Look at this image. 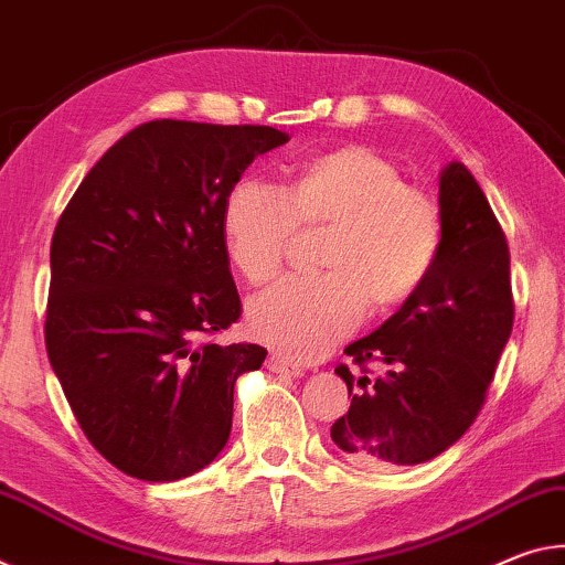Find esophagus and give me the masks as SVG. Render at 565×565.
I'll use <instances>...</instances> for the list:
<instances>
[{
	"label": "esophagus",
	"mask_w": 565,
	"mask_h": 565,
	"mask_svg": "<svg viewBox=\"0 0 565 565\" xmlns=\"http://www.w3.org/2000/svg\"><path fill=\"white\" fill-rule=\"evenodd\" d=\"M267 370H270V373H277V375H288V377H300L305 370L300 367V365H295L290 358H285V355H277V353H273L270 358H267Z\"/></svg>",
	"instance_id": "1"
}]
</instances>
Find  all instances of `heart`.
<instances>
[{
  "mask_svg": "<svg viewBox=\"0 0 565 565\" xmlns=\"http://www.w3.org/2000/svg\"><path fill=\"white\" fill-rule=\"evenodd\" d=\"M300 225H332L322 245L326 275L288 277L249 302L247 328L295 360H316L348 338L367 312L420 292L436 270L443 217L408 188L391 160L350 145L302 162L288 184L243 178L222 207V245L245 280L282 270Z\"/></svg>",
  "mask_w": 565,
  "mask_h": 565,
  "instance_id": "1",
  "label": "heart"
}]
</instances>
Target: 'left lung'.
Instances as JSON below:
<instances>
[{"instance_id":"left-lung-1","label":"left lung","mask_w":565,"mask_h":565,"mask_svg":"<svg viewBox=\"0 0 565 565\" xmlns=\"http://www.w3.org/2000/svg\"><path fill=\"white\" fill-rule=\"evenodd\" d=\"M438 202L436 270L395 316L345 348L358 365L383 363L385 375L335 367L353 401L330 438L355 466H418L450 448L483 408L511 338V253L466 164L443 168Z\"/></svg>"}]
</instances>
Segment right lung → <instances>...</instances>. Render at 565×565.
<instances>
[{
	"label": "right lung",
	"instance_id": "right-lung-1",
	"mask_svg": "<svg viewBox=\"0 0 565 565\" xmlns=\"http://www.w3.org/2000/svg\"><path fill=\"white\" fill-rule=\"evenodd\" d=\"M275 127L154 119L109 147L52 237L44 340L87 440L122 473L170 483L225 448L235 381L260 345L205 340L239 318L222 207Z\"/></svg>",
	"mask_w": 565,
	"mask_h": 565
}]
</instances>
